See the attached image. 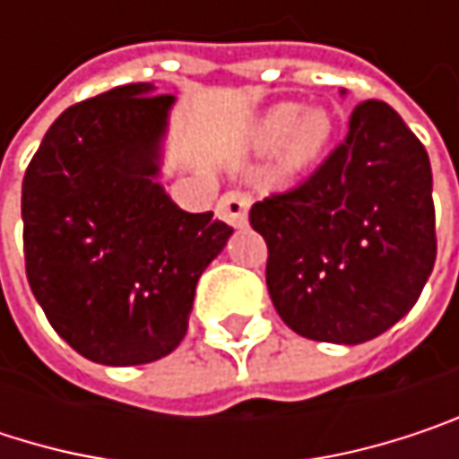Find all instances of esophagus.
Instances as JSON below:
<instances>
[{
    "instance_id": "1",
    "label": "esophagus",
    "mask_w": 459,
    "mask_h": 459,
    "mask_svg": "<svg viewBox=\"0 0 459 459\" xmlns=\"http://www.w3.org/2000/svg\"><path fill=\"white\" fill-rule=\"evenodd\" d=\"M218 212L221 218L233 226V229H244L247 226V212H249V196L241 194V191H229L221 196L218 202Z\"/></svg>"
}]
</instances>
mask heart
<instances>
[{"mask_svg":"<svg viewBox=\"0 0 459 459\" xmlns=\"http://www.w3.org/2000/svg\"><path fill=\"white\" fill-rule=\"evenodd\" d=\"M257 143L263 148L281 145L284 161L290 167H303L314 161L321 148L329 140V117L324 111H306L300 114L298 106L281 103L271 108L257 122Z\"/></svg>","mask_w":459,"mask_h":459,"instance_id":"heart-1","label":"heart"}]
</instances>
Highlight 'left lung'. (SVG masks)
Instances as JSON below:
<instances>
[{
  "label": "left lung",
  "mask_w": 459,
  "mask_h": 459,
  "mask_svg": "<svg viewBox=\"0 0 459 459\" xmlns=\"http://www.w3.org/2000/svg\"><path fill=\"white\" fill-rule=\"evenodd\" d=\"M281 321L359 345L407 316L436 263L428 151L383 100L353 108L345 140L300 186L252 204Z\"/></svg>",
  "instance_id": "8db88e82"
}]
</instances>
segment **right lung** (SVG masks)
<instances>
[{
	"label": "right lung",
	"instance_id": "1",
	"mask_svg": "<svg viewBox=\"0 0 459 459\" xmlns=\"http://www.w3.org/2000/svg\"><path fill=\"white\" fill-rule=\"evenodd\" d=\"M153 90L125 84L65 108L23 178L31 292L76 353L108 367L180 345L196 281L233 233L156 180L175 95Z\"/></svg>",
	"mask_w": 459,
	"mask_h": 459
}]
</instances>
